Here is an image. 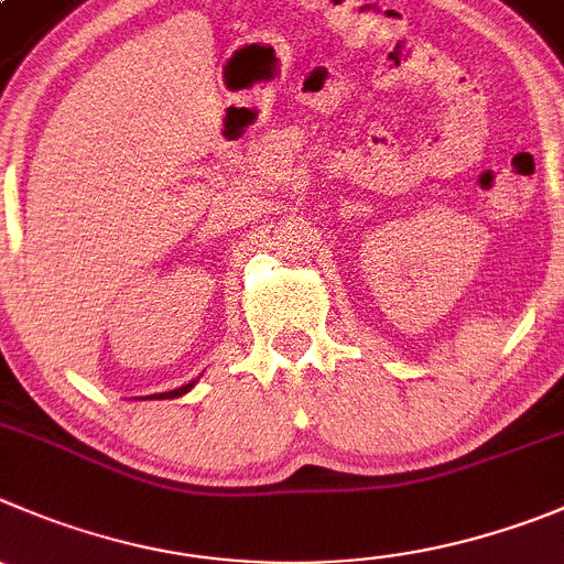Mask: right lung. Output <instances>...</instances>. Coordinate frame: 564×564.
Listing matches in <instances>:
<instances>
[{"mask_svg":"<svg viewBox=\"0 0 564 564\" xmlns=\"http://www.w3.org/2000/svg\"><path fill=\"white\" fill-rule=\"evenodd\" d=\"M191 388H193V382H187V384H182V388L169 390V393H158V395H154V399H176V395L187 393V390H191Z\"/></svg>","mask_w":564,"mask_h":564,"instance_id":"add662e5","label":"right lung"}]
</instances>
